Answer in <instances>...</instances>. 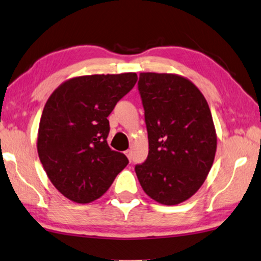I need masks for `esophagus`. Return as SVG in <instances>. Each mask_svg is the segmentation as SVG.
<instances>
[{
    "label": "esophagus",
    "mask_w": 261,
    "mask_h": 261,
    "mask_svg": "<svg viewBox=\"0 0 261 261\" xmlns=\"http://www.w3.org/2000/svg\"><path fill=\"white\" fill-rule=\"evenodd\" d=\"M125 155L127 156V159H129V160L131 161V159H132V153H131V150H126V151H125Z\"/></svg>",
    "instance_id": "esophagus-1"
}]
</instances>
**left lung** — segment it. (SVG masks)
Masks as SVG:
<instances>
[{
	"instance_id": "8db88e82",
	"label": "left lung",
	"mask_w": 261,
	"mask_h": 261,
	"mask_svg": "<svg viewBox=\"0 0 261 261\" xmlns=\"http://www.w3.org/2000/svg\"><path fill=\"white\" fill-rule=\"evenodd\" d=\"M149 153L135 167L142 188L157 202L174 205L203 185L216 151V134L203 94L188 79L141 73L138 80Z\"/></svg>"
}]
</instances>
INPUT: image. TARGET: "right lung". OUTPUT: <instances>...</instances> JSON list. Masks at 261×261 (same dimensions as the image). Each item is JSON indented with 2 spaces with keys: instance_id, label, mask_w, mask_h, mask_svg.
Here are the masks:
<instances>
[{
  "instance_id": "obj_1",
  "label": "right lung",
  "mask_w": 261,
  "mask_h": 261,
  "mask_svg": "<svg viewBox=\"0 0 261 261\" xmlns=\"http://www.w3.org/2000/svg\"><path fill=\"white\" fill-rule=\"evenodd\" d=\"M136 82V73L78 76L61 84L47 100L39 125V159L67 199H99L129 163L108 144V117Z\"/></svg>"
}]
</instances>
